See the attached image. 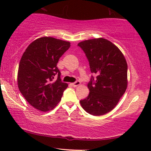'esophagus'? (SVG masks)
<instances>
[{"label": "esophagus", "instance_id": "esophagus-1", "mask_svg": "<svg viewBox=\"0 0 151 151\" xmlns=\"http://www.w3.org/2000/svg\"><path fill=\"white\" fill-rule=\"evenodd\" d=\"M80 81H76L75 82H74V83H72V85L74 86V87H76V86H79V85H80Z\"/></svg>", "mask_w": 151, "mask_h": 151}]
</instances>
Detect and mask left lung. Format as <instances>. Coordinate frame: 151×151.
<instances>
[{
	"instance_id": "left-lung-1",
	"label": "left lung",
	"mask_w": 151,
	"mask_h": 151,
	"mask_svg": "<svg viewBox=\"0 0 151 151\" xmlns=\"http://www.w3.org/2000/svg\"><path fill=\"white\" fill-rule=\"evenodd\" d=\"M84 52L91 73L88 96L81 100L82 108L93 116H101L117 105L127 88L126 60L115 45L104 38H95L78 44Z\"/></svg>"
}]
</instances>
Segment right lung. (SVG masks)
Instances as JSON below:
<instances>
[{"label": "right lung", "instance_id": "obj_1", "mask_svg": "<svg viewBox=\"0 0 151 151\" xmlns=\"http://www.w3.org/2000/svg\"><path fill=\"white\" fill-rule=\"evenodd\" d=\"M70 47L67 41L42 37L24 52L18 67V88L26 101L37 110L45 112L56 106L68 86L62 81L57 64Z\"/></svg>", "mask_w": 151, "mask_h": 151}]
</instances>
